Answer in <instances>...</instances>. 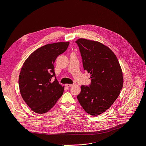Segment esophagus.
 I'll list each match as a JSON object with an SVG mask.
<instances>
[{"label": "esophagus", "instance_id": "obj_1", "mask_svg": "<svg viewBox=\"0 0 146 146\" xmlns=\"http://www.w3.org/2000/svg\"><path fill=\"white\" fill-rule=\"evenodd\" d=\"M72 85H73V84H67L66 85V87H67V88H69V87H71Z\"/></svg>", "mask_w": 146, "mask_h": 146}]
</instances>
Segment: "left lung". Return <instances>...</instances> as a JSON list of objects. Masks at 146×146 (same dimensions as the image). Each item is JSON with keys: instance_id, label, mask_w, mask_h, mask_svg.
I'll return each instance as SVG.
<instances>
[{"instance_id": "1", "label": "left lung", "mask_w": 146, "mask_h": 146, "mask_svg": "<svg viewBox=\"0 0 146 146\" xmlns=\"http://www.w3.org/2000/svg\"><path fill=\"white\" fill-rule=\"evenodd\" d=\"M85 70L90 73L91 84L82 85L77 96L86 112L98 115L108 110L123 88V77L114 53L102 43L85 38L76 41Z\"/></svg>"}]
</instances>
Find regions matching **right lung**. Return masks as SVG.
<instances>
[{
	"mask_svg": "<svg viewBox=\"0 0 146 146\" xmlns=\"http://www.w3.org/2000/svg\"><path fill=\"white\" fill-rule=\"evenodd\" d=\"M69 42H58L39 47L24 62L19 75L20 92L34 112L44 114L55 105L64 87L55 77L53 64L57 56L67 50ZM55 76V80L51 82Z\"/></svg>",
	"mask_w": 146,
	"mask_h": 146,
	"instance_id": "obj_1",
	"label": "right lung"
}]
</instances>
